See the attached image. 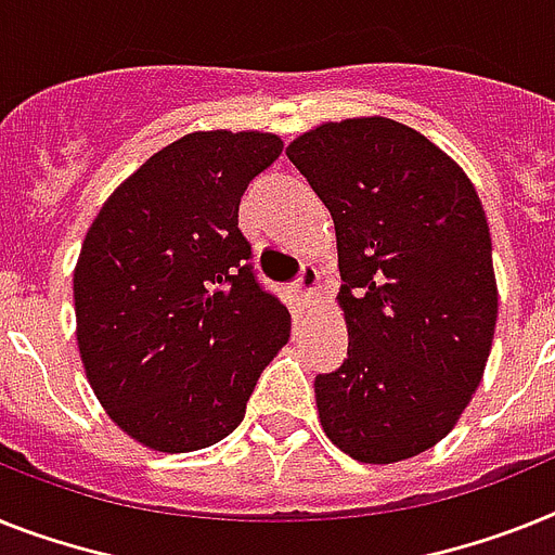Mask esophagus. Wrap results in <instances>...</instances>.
<instances>
[{"mask_svg":"<svg viewBox=\"0 0 555 555\" xmlns=\"http://www.w3.org/2000/svg\"><path fill=\"white\" fill-rule=\"evenodd\" d=\"M296 296H299L305 305H310V301L319 296V273H315L313 264H305L299 273V282H296Z\"/></svg>","mask_w":555,"mask_h":555,"instance_id":"1","label":"esophagus"}]
</instances>
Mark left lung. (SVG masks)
Instances as JSON below:
<instances>
[{"instance_id": "obj_1", "label": "left lung", "mask_w": 555, "mask_h": 555, "mask_svg": "<svg viewBox=\"0 0 555 555\" xmlns=\"http://www.w3.org/2000/svg\"><path fill=\"white\" fill-rule=\"evenodd\" d=\"M287 157L335 222L347 358L315 375L324 435L358 463H398L449 435L482 380L496 279L472 180L389 118L321 124Z\"/></svg>"}]
</instances>
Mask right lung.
Segmentation results:
<instances>
[{
  "label": "right lung",
  "instance_id": "right-lung-1",
  "mask_svg": "<svg viewBox=\"0 0 555 555\" xmlns=\"http://www.w3.org/2000/svg\"><path fill=\"white\" fill-rule=\"evenodd\" d=\"M268 132H191L112 191L81 245L78 352L92 392L155 451L220 443L291 338L259 285L240 199L282 155Z\"/></svg>",
  "mask_w": 555,
  "mask_h": 555
}]
</instances>
